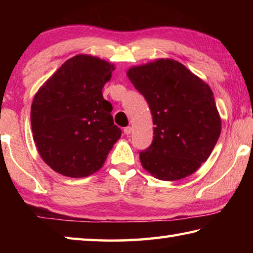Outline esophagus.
<instances>
[{"mask_svg":"<svg viewBox=\"0 0 253 253\" xmlns=\"http://www.w3.org/2000/svg\"><path fill=\"white\" fill-rule=\"evenodd\" d=\"M131 130H132V128L130 126H127L124 128V132H125V135H130Z\"/></svg>","mask_w":253,"mask_h":253,"instance_id":"esophagus-1","label":"esophagus"}]
</instances>
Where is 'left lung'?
I'll return each instance as SVG.
<instances>
[{"label":"left lung","instance_id":"8db88e82","mask_svg":"<svg viewBox=\"0 0 253 253\" xmlns=\"http://www.w3.org/2000/svg\"><path fill=\"white\" fill-rule=\"evenodd\" d=\"M127 77L146 99L155 125L152 145L139 153L143 168L162 181L193 174L221 134L211 88L173 59L131 67Z\"/></svg>","mask_w":253,"mask_h":253}]
</instances>
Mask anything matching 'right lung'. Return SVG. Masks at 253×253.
I'll list each match as a JSON object with an SVG mask.
<instances>
[{
  "label": "right lung",
  "instance_id": "obj_1",
  "mask_svg": "<svg viewBox=\"0 0 253 253\" xmlns=\"http://www.w3.org/2000/svg\"><path fill=\"white\" fill-rule=\"evenodd\" d=\"M115 66L90 54L67 60L34 95L33 140L54 172L85 177L99 170L122 130L102 88Z\"/></svg>",
  "mask_w": 253,
  "mask_h": 253
}]
</instances>
